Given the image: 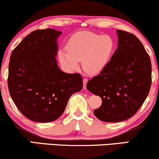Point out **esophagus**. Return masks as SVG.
<instances>
[{
    "instance_id": "obj_1",
    "label": "esophagus",
    "mask_w": 159,
    "mask_h": 159,
    "mask_svg": "<svg viewBox=\"0 0 159 159\" xmlns=\"http://www.w3.org/2000/svg\"><path fill=\"white\" fill-rule=\"evenodd\" d=\"M87 81H88V79L87 78H84L83 79V84H84V89L86 90V88H87Z\"/></svg>"
}]
</instances>
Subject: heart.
Here are the masks:
<instances>
[{
    "instance_id": "1",
    "label": "heart",
    "mask_w": 159,
    "mask_h": 159,
    "mask_svg": "<svg viewBox=\"0 0 159 159\" xmlns=\"http://www.w3.org/2000/svg\"><path fill=\"white\" fill-rule=\"evenodd\" d=\"M114 42L108 35L90 31L76 34L67 44L66 52L58 53L60 63L68 71L76 70L82 62L89 75L99 74L107 66L114 51Z\"/></svg>"
}]
</instances>
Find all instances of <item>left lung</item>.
I'll use <instances>...</instances> for the list:
<instances>
[{"label": "left lung", "mask_w": 159, "mask_h": 159, "mask_svg": "<svg viewBox=\"0 0 159 159\" xmlns=\"http://www.w3.org/2000/svg\"><path fill=\"white\" fill-rule=\"evenodd\" d=\"M118 47L109 64L87 84V89L102 100L94 110L98 120L118 123L136 114L148 96L152 66L143 44L132 34L117 30Z\"/></svg>", "instance_id": "8db88e82"}]
</instances>
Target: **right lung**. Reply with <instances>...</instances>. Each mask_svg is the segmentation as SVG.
I'll use <instances>...</instances> for the list:
<instances>
[{"mask_svg":"<svg viewBox=\"0 0 159 159\" xmlns=\"http://www.w3.org/2000/svg\"><path fill=\"white\" fill-rule=\"evenodd\" d=\"M61 34L51 28L36 30L11 54L10 96L20 112L32 121L48 123L58 119L70 96L83 87L81 75L66 73L58 67L57 41Z\"/></svg>","mask_w":159,"mask_h":159,"instance_id":"obj_1","label":"right lung"}]
</instances>
